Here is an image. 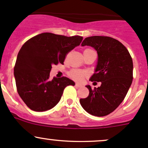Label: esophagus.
<instances>
[{
    "mask_svg": "<svg viewBox=\"0 0 148 148\" xmlns=\"http://www.w3.org/2000/svg\"><path fill=\"white\" fill-rule=\"evenodd\" d=\"M75 87H82V85H81L80 84L76 83V84H75Z\"/></svg>",
    "mask_w": 148,
    "mask_h": 148,
    "instance_id": "obj_1",
    "label": "esophagus"
}]
</instances>
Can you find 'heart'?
Instances as JSON below:
<instances>
[{
  "mask_svg": "<svg viewBox=\"0 0 148 148\" xmlns=\"http://www.w3.org/2000/svg\"><path fill=\"white\" fill-rule=\"evenodd\" d=\"M69 75L73 80L80 82V81L83 80V79L86 77L87 73L83 71H81V70L73 69L69 73Z\"/></svg>",
  "mask_w": 148,
  "mask_h": 148,
  "instance_id": "b5f03b06",
  "label": "heart"
}]
</instances>
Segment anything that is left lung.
Returning <instances> with one entry per match:
<instances>
[{
	"label": "left lung",
	"instance_id": "left-lung-1",
	"mask_svg": "<svg viewBox=\"0 0 148 148\" xmlns=\"http://www.w3.org/2000/svg\"><path fill=\"white\" fill-rule=\"evenodd\" d=\"M81 45L90 46L97 52V65L90 80L101 84L94 89L87 85L90 93L80 99V104L89 114L104 116L124 99L133 81V60L125 46L109 36L87 37Z\"/></svg>",
	"mask_w": 148,
	"mask_h": 148
}]
</instances>
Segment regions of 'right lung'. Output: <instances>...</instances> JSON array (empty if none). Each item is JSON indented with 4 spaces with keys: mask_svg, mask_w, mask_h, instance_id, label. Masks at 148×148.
Masks as SVG:
<instances>
[{
    "mask_svg": "<svg viewBox=\"0 0 148 148\" xmlns=\"http://www.w3.org/2000/svg\"><path fill=\"white\" fill-rule=\"evenodd\" d=\"M82 36L42 33L20 49L14 67L17 91L24 102L35 112L49 110L61 99L63 90L75 82L66 77L50 80L52 65L63 64L66 56L79 46Z\"/></svg>",
    "mask_w": 148,
    "mask_h": 148,
    "instance_id": "right-lung-1",
    "label": "right lung"
}]
</instances>
